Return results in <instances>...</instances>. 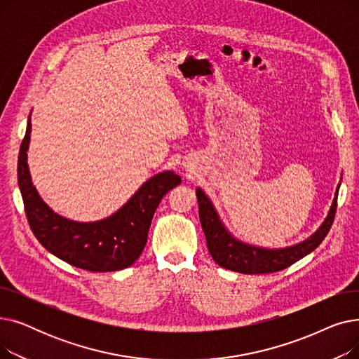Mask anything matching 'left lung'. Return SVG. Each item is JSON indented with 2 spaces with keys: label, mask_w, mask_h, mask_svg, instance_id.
Masks as SVG:
<instances>
[{
  "label": "left lung",
  "mask_w": 359,
  "mask_h": 359,
  "mask_svg": "<svg viewBox=\"0 0 359 359\" xmlns=\"http://www.w3.org/2000/svg\"><path fill=\"white\" fill-rule=\"evenodd\" d=\"M339 186H341V183L336 187L334 199L332 202L329 214L323 224L318 227V230L307 240L295 244V246L278 250L250 246V244L234 238L227 231V229L224 227V224L221 222L208 196L198 187L196 198L199 203V219L206 237V246H208L212 259L221 268L248 275L272 273L287 269L292 263L303 259L314 249H317L318 244L325 240V237L330 231L337 208Z\"/></svg>",
  "instance_id": "left-lung-1"
}]
</instances>
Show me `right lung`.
<instances>
[{
	"instance_id": "add662e5",
	"label": "right lung",
	"mask_w": 359,
	"mask_h": 359,
	"mask_svg": "<svg viewBox=\"0 0 359 359\" xmlns=\"http://www.w3.org/2000/svg\"><path fill=\"white\" fill-rule=\"evenodd\" d=\"M30 116L18 151L17 180L34 237L69 265L90 272L121 271L142 253L151 219L163 196L180 184V176L163 172L147 180L119 211L96 222H75L55 214L34 189L27 165Z\"/></svg>"
}]
</instances>
